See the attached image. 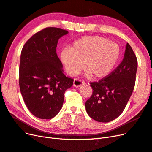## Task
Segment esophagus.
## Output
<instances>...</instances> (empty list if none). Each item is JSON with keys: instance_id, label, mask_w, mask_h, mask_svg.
<instances>
[{"instance_id": "esophagus-1", "label": "esophagus", "mask_w": 152, "mask_h": 152, "mask_svg": "<svg viewBox=\"0 0 152 152\" xmlns=\"http://www.w3.org/2000/svg\"><path fill=\"white\" fill-rule=\"evenodd\" d=\"M84 84V81L80 80V79H75L74 81H73V86L75 87H80L82 85Z\"/></svg>"}]
</instances>
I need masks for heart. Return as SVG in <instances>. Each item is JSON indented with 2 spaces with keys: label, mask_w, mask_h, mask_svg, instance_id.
<instances>
[{
  "label": "heart",
  "mask_w": 152,
  "mask_h": 152,
  "mask_svg": "<svg viewBox=\"0 0 152 152\" xmlns=\"http://www.w3.org/2000/svg\"><path fill=\"white\" fill-rule=\"evenodd\" d=\"M120 56L118 45L99 36H85L77 39L71 49H63L60 54L61 62L68 75H77L84 67L86 75L95 78L108 75Z\"/></svg>",
  "instance_id": "b5f03b06"
}]
</instances>
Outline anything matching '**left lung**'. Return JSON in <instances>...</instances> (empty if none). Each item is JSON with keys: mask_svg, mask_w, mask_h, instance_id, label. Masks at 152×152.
Here are the masks:
<instances>
[{"mask_svg": "<svg viewBox=\"0 0 152 152\" xmlns=\"http://www.w3.org/2000/svg\"><path fill=\"white\" fill-rule=\"evenodd\" d=\"M137 60L127 43L122 61L108 75L91 82L93 94L86 102L89 116L99 122L117 118L125 109L134 88Z\"/></svg>", "mask_w": 152, "mask_h": 152, "instance_id": "1", "label": "left lung"}]
</instances>
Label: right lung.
<instances>
[{
  "instance_id": "right-lung-1",
  "label": "right lung",
  "mask_w": 152,
  "mask_h": 152,
  "mask_svg": "<svg viewBox=\"0 0 152 152\" xmlns=\"http://www.w3.org/2000/svg\"><path fill=\"white\" fill-rule=\"evenodd\" d=\"M68 31L48 27L38 31L23 47L19 68L20 91L26 106L36 117L50 119L60 111L65 91L73 79L63 73L56 54L59 38Z\"/></svg>"
}]
</instances>
